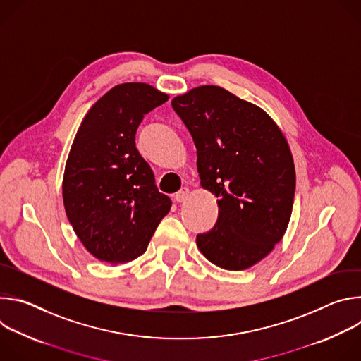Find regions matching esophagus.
I'll return each instance as SVG.
<instances>
[{
	"label": "esophagus",
	"mask_w": 361,
	"mask_h": 361,
	"mask_svg": "<svg viewBox=\"0 0 361 361\" xmlns=\"http://www.w3.org/2000/svg\"><path fill=\"white\" fill-rule=\"evenodd\" d=\"M187 197H188V188H181V190L174 195V200H176L177 202H184V201L187 200Z\"/></svg>",
	"instance_id": "34e87169"
}]
</instances>
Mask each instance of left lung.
I'll use <instances>...</instances> for the list:
<instances>
[{
	"instance_id": "1",
	"label": "left lung",
	"mask_w": 361,
	"mask_h": 361,
	"mask_svg": "<svg viewBox=\"0 0 361 361\" xmlns=\"http://www.w3.org/2000/svg\"><path fill=\"white\" fill-rule=\"evenodd\" d=\"M171 106L195 144L201 185L219 198V219L197 234V247L221 269L245 270L287 230L295 191L288 144L262 109L221 87H197Z\"/></svg>"
}]
</instances>
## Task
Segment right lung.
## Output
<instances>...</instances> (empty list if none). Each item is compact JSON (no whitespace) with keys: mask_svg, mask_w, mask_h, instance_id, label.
<instances>
[{"mask_svg":"<svg viewBox=\"0 0 361 361\" xmlns=\"http://www.w3.org/2000/svg\"><path fill=\"white\" fill-rule=\"evenodd\" d=\"M167 99L144 82L117 85L90 109L77 131L64 171V207L77 237L101 262L137 259L171 209L135 147L144 116Z\"/></svg>","mask_w":361,"mask_h":361,"instance_id":"1","label":"right lung"}]
</instances>
